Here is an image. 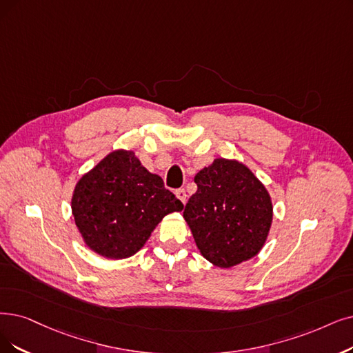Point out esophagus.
Listing matches in <instances>:
<instances>
[{"label": "esophagus", "mask_w": 353, "mask_h": 353, "mask_svg": "<svg viewBox=\"0 0 353 353\" xmlns=\"http://www.w3.org/2000/svg\"><path fill=\"white\" fill-rule=\"evenodd\" d=\"M175 195H176V199H178V200H181V203H182V204H185V203H187V192H185V190H184V188H179V190H176V191H175Z\"/></svg>", "instance_id": "34e87169"}]
</instances>
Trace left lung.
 <instances>
[{"label":"left lung","instance_id":"left-lung-1","mask_svg":"<svg viewBox=\"0 0 353 353\" xmlns=\"http://www.w3.org/2000/svg\"><path fill=\"white\" fill-rule=\"evenodd\" d=\"M184 219L201 255L219 268L256 256L272 224V201L262 182L239 161L214 159L195 175Z\"/></svg>","mask_w":353,"mask_h":353}]
</instances>
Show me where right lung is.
I'll use <instances>...</instances> for the list:
<instances>
[{"label":"right lung","instance_id":"1","mask_svg":"<svg viewBox=\"0 0 353 353\" xmlns=\"http://www.w3.org/2000/svg\"><path fill=\"white\" fill-rule=\"evenodd\" d=\"M70 207L91 250L108 259H124L142 249L161 220L184 204L133 150L120 149L77 182Z\"/></svg>","mask_w":353,"mask_h":353}]
</instances>
